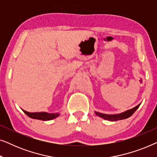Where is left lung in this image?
<instances>
[{"label":"left lung","mask_w":157,"mask_h":157,"mask_svg":"<svg viewBox=\"0 0 157 157\" xmlns=\"http://www.w3.org/2000/svg\"><path fill=\"white\" fill-rule=\"evenodd\" d=\"M140 104L137 105V106H135L134 108L129 109V110H127L121 113H118V114H105V113H101L97 112V111H95V113L98 116V117L102 118V119H104L108 120V121H119V120L125 119H127L128 117H130L131 116H132L133 113L137 110V109L139 108V106H140Z\"/></svg>","instance_id":"1"}]
</instances>
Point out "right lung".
Returning <instances> with one entry per match:
<instances>
[{
    "label": "right lung",
    "mask_w": 157,
    "mask_h": 157,
    "mask_svg": "<svg viewBox=\"0 0 157 157\" xmlns=\"http://www.w3.org/2000/svg\"><path fill=\"white\" fill-rule=\"evenodd\" d=\"M23 111L28 116V117L31 118V119L43 120V121H48V120L53 119H55V118L58 117L60 115L59 113H49L47 112L31 113V112H28V111L25 110H23Z\"/></svg>",
    "instance_id": "add662e5"
}]
</instances>
